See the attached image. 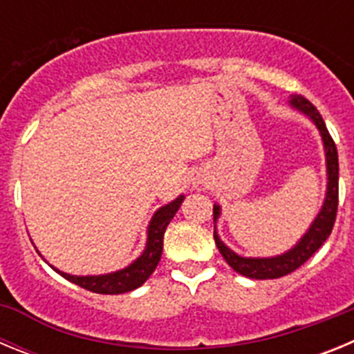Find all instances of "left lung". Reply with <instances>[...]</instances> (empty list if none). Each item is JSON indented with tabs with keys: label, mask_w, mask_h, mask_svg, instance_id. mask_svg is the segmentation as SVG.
Segmentation results:
<instances>
[{
	"label": "left lung",
	"mask_w": 354,
	"mask_h": 354,
	"mask_svg": "<svg viewBox=\"0 0 354 354\" xmlns=\"http://www.w3.org/2000/svg\"><path fill=\"white\" fill-rule=\"evenodd\" d=\"M292 106L294 108L301 109L303 113H306L312 120L315 122L317 129L321 131V136H323L324 142V150H326V167H328V192H326V200H324V205L319 212V216L315 218L314 225L308 228V232L303 236V239L299 241L298 245L294 246L292 250H289L283 255H278V257L271 259H245L239 257L232 250H228L227 246L221 243V239L218 237V234L214 232V241L216 246L220 250V253L223 255V259L227 261V264L232 268L234 271H237L243 277L255 278V280H271V278H280L286 277V274L292 273L299 268V266L305 264L308 259L317 252L321 246H323L324 241L328 239V236L333 230V225H335L337 218V207H339V156H337V147L331 134L328 133L326 124H324L323 117L317 111L314 104L310 101H306L303 95L292 97ZM214 220L220 216V207L214 205Z\"/></svg>",
	"instance_id": "obj_1"
}]
</instances>
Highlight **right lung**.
Returning <instances> with one entry per match:
<instances>
[{"label":"right lung","mask_w":354,"mask_h":354,"mask_svg":"<svg viewBox=\"0 0 354 354\" xmlns=\"http://www.w3.org/2000/svg\"><path fill=\"white\" fill-rule=\"evenodd\" d=\"M183 200L184 196H179V198L174 200V202H170V204L165 205V207H161L156 212L152 221H150L149 241H147L145 252L142 253V257L136 259L126 270L117 271V273L111 274H101V277H72V274L62 273L58 270L55 271H58L62 277L67 278L68 282L76 283V286L97 294H122L138 289L140 286L145 283L147 278L154 273L156 268H158V262L162 253L165 230H167L168 223L171 221L175 212L179 211Z\"/></svg>","instance_id":"1"}]
</instances>
